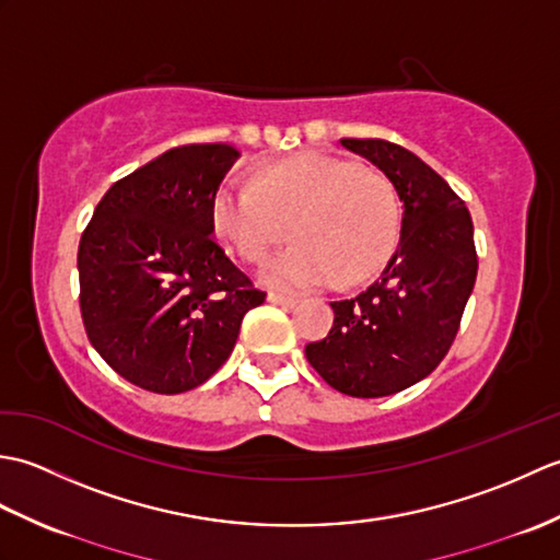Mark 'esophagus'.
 <instances>
[{"instance_id":"1","label":"esophagus","mask_w":560,"mask_h":560,"mask_svg":"<svg viewBox=\"0 0 560 560\" xmlns=\"http://www.w3.org/2000/svg\"><path fill=\"white\" fill-rule=\"evenodd\" d=\"M267 301L273 303V305H281V307H293L295 303H299V299H293V295H283V293H269Z\"/></svg>"}]
</instances>
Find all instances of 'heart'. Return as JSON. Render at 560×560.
<instances>
[{"instance_id": "obj_1", "label": "heart", "mask_w": 560, "mask_h": 560, "mask_svg": "<svg viewBox=\"0 0 560 560\" xmlns=\"http://www.w3.org/2000/svg\"><path fill=\"white\" fill-rule=\"evenodd\" d=\"M211 221L245 261H261L293 233L299 243L259 269L267 287L283 291L373 279L401 233L389 177L325 151L273 161L253 180H223L211 199Z\"/></svg>"}]
</instances>
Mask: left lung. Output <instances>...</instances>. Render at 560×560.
Listing matches in <instances>:
<instances>
[{
  "instance_id": "8db88e82",
  "label": "left lung",
  "mask_w": 560,
  "mask_h": 560,
  "mask_svg": "<svg viewBox=\"0 0 560 560\" xmlns=\"http://www.w3.org/2000/svg\"><path fill=\"white\" fill-rule=\"evenodd\" d=\"M383 171L404 201L395 255L373 287L335 301V325L305 355L349 397H387L431 375L457 337L477 281L474 223L431 165L385 139H341Z\"/></svg>"
}]
</instances>
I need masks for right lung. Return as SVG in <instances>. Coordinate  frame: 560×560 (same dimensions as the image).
Masks as SVG:
<instances>
[{"label":"right lung","instance_id":"add662e5","mask_svg":"<svg viewBox=\"0 0 560 560\" xmlns=\"http://www.w3.org/2000/svg\"><path fill=\"white\" fill-rule=\"evenodd\" d=\"M237 156L229 144L161 153L105 192L81 235L89 341L141 389L180 395L207 383L245 313L265 303L211 235V199Z\"/></svg>","mask_w":560,"mask_h":560}]
</instances>
